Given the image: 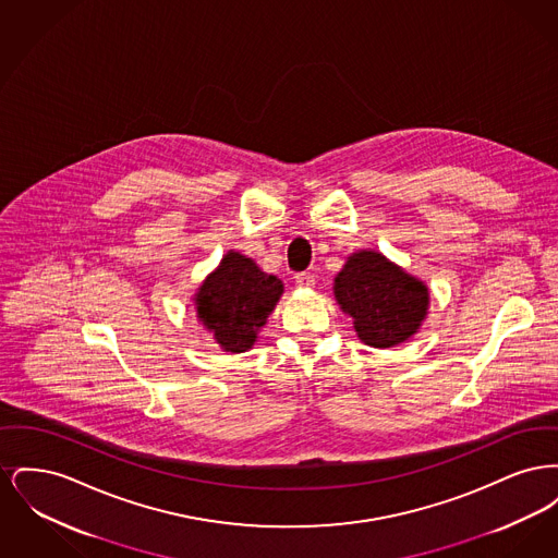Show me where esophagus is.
Segmentation results:
<instances>
[{
    "mask_svg": "<svg viewBox=\"0 0 558 558\" xmlns=\"http://www.w3.org/2000/svg\"><path fill=\"white\" fill-rule=\"evenodd\" d=\"M294 282L296 287H303V289H312L316 284V278L312 274H296L294 276Z\"/></svg>",
    "mask_w": 558,
    "mask_h": 558,
    "instance_id": "34e87169",
    "label": "esophagus"
}]
</instances>
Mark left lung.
<instances>
[{"instance_id":"1","label":"left lung","mask_w":558,"mask_h":558,"mask_svg":"<svg viewBox=\"0 0 558 558\" xmlns=\"http://www.w3.org/2000/svg\"><path fill=\"white\" fill-rule=\"evenodd\" d=\"M335 296L353 318L357 337L376 349L414 337L428 310L425 282L376 251H357L347 259L335 278Z\"/></svg>"}]
</instances>
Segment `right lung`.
Instances as JSON below:
<instances>
[{"mask_svg":"<svg viewBox=\"0 0 558 558\" xmlns=\"http://www.w3.org/2000/svg\"><path fill=\"white\" fill-rule=\"evenodd\" d=\"M284 284L230 251L194 294L196 314L223 351L242 353L255 345L259 328L274 312Z\"/></svg>","mask_w":558,"mask_h":558,"instance_id":"add662e5","label":"right lung"}]
</instances>
